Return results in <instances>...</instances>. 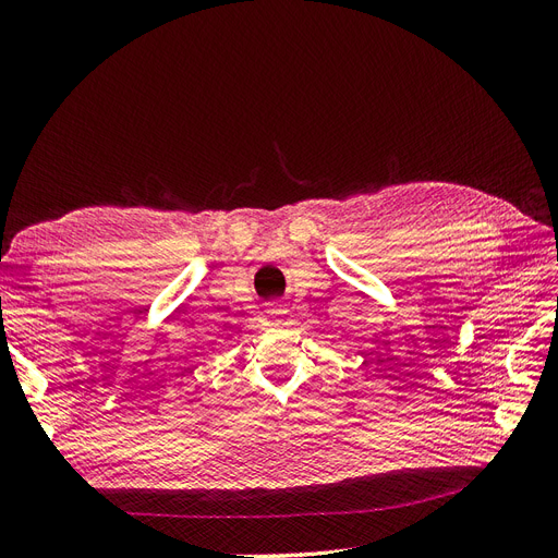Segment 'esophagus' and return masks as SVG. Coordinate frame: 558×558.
Returning <instances> with one entry per match:
<instances>
[{
    "label": "esophagus",
    "mask_w": 558,
    "mask_h": 558,
    "mask_svg": "<svg viewBox=\"0 0 558 558\" xmlns=\"http://www.w3.org/2000/svg\"><path fill=\"white\" fill-rule=\"evenodd\" d=\"M267 314L277 318V316H283V314H286V310L279 305V302H272V305H269V310H267Z\"/></svg>",
    "instance_id": "34e87169"
}]
</instances>
